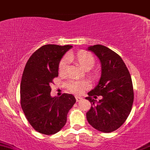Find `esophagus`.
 Returning <instances> with one entry per match:
<instances>
[{
  "label": "esophagus",
  "mask_w": 150,
  "mask_h": 150,
  "mask_svg": "<svg viewBox=\"0 0 150 150\" xmlns=\"http://www.w3.org/2000/svg\"><path fill=\"white\" fill-rule=\"evenodd\" d=\"M81 100H82V98H81V97H77V96H76V102L81 101Z\"/></svg>",
  "instance_id": "34e87169"
}]
</instances>
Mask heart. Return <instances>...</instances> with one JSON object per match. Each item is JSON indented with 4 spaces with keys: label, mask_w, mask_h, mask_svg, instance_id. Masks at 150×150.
Returning a JSON list of instances; mask_svg holds the SVG:
<instances>
[{
    "label": "heart",
    "mask_w": 150,
    "mask_h": 150,
    "mask_svg": "<svg viewBox=\"0 0 150 150\" xmlns=\"http://www.w3.org/2000/svg\"><path fill=\"white\" fill-rule=\"evenodd\" d=\"M69 58H76L79 64L81 65V67L85 70H89L93 67L95 64V58L93 55L89 52L86 51H80L74 56L72 54L68 55V57L66 56L61 59L58 66V71L61 75H65L67 73V66ZM89 84L86 81L84 80H76L72 79L67 83V88L72 93L79 95L83 90L89 88Z\"/></svg>",
    "instance_id": "b5f03b06"
}]
</instances>
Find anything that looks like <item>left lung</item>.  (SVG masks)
Masks as SVG:
<instances>
[{"label":"left lung","instance_id":"left-lung-1","mask_svg":"<svg viewBox=\"0 0 150 150\" xmlns=\"http://www.w3.org/2000/svg\"><path fill=\"white\" fill-rule=\"evenodd\" d=\"M101 63V77L85 98L91 103L86 119L97 130L110 133L121 127L129 115L134 102L130 73L116 52L101 45L88 47ZM100 98L98 102L97 96Z\"/></svg>","mask_w":150,"mask_h":150}]
</instances>
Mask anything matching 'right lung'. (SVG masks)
Masks as SVG:
<instances>
[{"mask_svg": "<svg viewBox=\"0 0 150 150\" xmlns=\"http://www.w3.org/2000/svg\"><path fill=\"white\" fill-rule=\"evenodd\" d=\"M71 47L57 45L42 46L31 55L24 69L20 86L21 108L31 126L41 134L50 135L59 132L76 103L71 94L50 96V84L58 76L60 61Z\"/></svg>", "mask_w": 150, "mask_h": 150, "instance_id": "obj_1", "label": "right lung"}]
</instances>
